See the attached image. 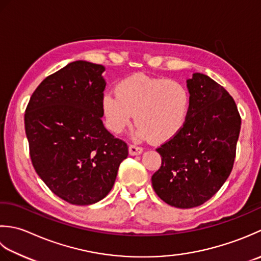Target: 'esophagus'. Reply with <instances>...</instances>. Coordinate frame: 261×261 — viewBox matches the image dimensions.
<instances>
[{
	"label": "esophagus",
	"instance_id": "34e87169",
	"mask_svg": "<svg viewBox=\"0 0 261 261\" xmlns=\"http://www.w3.org/2000/svg\"><path fill=\"white\" fill-rule=\"evenodd\" d=\"M128 151L130 155H138V154H141L143 152V147L136 146V145H129Z\"/></svg>",
	"mask_w": 261,
	"mask_h": 261
}]
</instances>
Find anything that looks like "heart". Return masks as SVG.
Returning a JSON list of instances; mask_svg holds the SVG:
<instances>
[{"label":"heart","instance_id":"heart-1","mask_svg":"<svg viewBox=\"0 0 261 261\" xmlns=\"http://www.w3.org/2000/svg\"><path fill=\"white\" fill-rule=\"evenodd\" d=\"M190 103V92L184 83L136 73L120 80L115 94H103L101 109L114 134H121L135 116L137 138L166 142L184 128Z\"/></svg>","mask_w":261,"mask_h":261}]
</instances>
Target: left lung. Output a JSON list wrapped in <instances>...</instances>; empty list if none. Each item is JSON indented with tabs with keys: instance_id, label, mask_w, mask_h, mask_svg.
<instances>
[{
	"instance_id": "1",
	"label": "left lung",
	"mask_w": 261,
	"mask_h": 261,
	"mask_svg": "<svg viewBox=\"0 0 261 261\" xmlns=\"http://www.w3.org/2000/svg\"><path fill=\"white\" fill-rule=\"evenodd\" d=\"M187 88L188 119L177 135L156 148L162 164L152 175L156 195L178 208L199 206L220 190L232 171L241 128L234 100L214 80L194 73Z\"/></svg>"
}]
</instances>
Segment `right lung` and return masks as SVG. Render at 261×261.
<instances>
[{"instance_id":"right-lung-1","label":"right lung","mask_w":261,"mask_h":261,"mask_svg":"<svg viewBox=\"0 0 261 261\" xmlns=\"http://www.w3.org/2000/svg\"><path fill=\"white\" fill-rule=\"evenodd\" d=\"M105 66L67 64L47 76L24 114L33 166L53 193L73 205H91L113 188L128 147L106 129L101 109Z\"/></svg>"}]
</instances>
